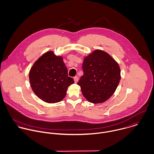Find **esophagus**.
Wrapping results in <instances>:
<instances>
[{
  "label": "esophagus",
  "instance_id": "34e87169",
  "mask_svg": "<svg viewBox=\"0 0 154 154\" xmlns=\"http://www.w3.org/2000/svg\"><path fill=\"white\" fill-rule=\"evenodd\" d=\"M74 82H75V83H77V82H78V80H79V78H78V77L75 76V77H74Z\"/></svg>",
  "mask_w": 154,
  "mask_h": 154
}]
</instances>
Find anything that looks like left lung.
<instances>
[{"label":"left lung","instance_id":"1","mask_svg":"<svg viewBox=\"0 0 154 154\" xmlns=\"http://www.w3.org/2000/svg\"><path fill=\"white\" fill-rule=\"evenodd\" d=\"M82 66L83 75L77 84L84 97L94 104L108 100L121 80L118 62L107 52L95 50L84 57Z\"/></svg>","mask_w":154,"mask_h":154}]
</instances>
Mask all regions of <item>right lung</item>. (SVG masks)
Segmentation results:
<instances>
[{
	"label": "right lung",
	"mask_w": 154,
	"mask_h": 154,
	"mask_svg": "<svg viewBox=\"0 0 154 154\" xmlns=\"http://www.w3.org/2000/svg\"><path fill=\"white\" fill-rule=\"evenodd\" d=\"M29 82L35 94L48 103L61 101L68 88L74 83L68 76L63 57L48 51L35 62L29 71Z\"/></svg>",
	"instance_id": "obj_1"
}]
</instances>
